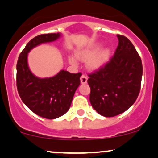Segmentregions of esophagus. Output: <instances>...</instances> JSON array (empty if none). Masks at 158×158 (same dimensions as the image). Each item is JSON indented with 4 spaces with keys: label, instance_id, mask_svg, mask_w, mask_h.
Masks as SVG:
<instances>
[{
    "label": "esophagus",
    "instance_id": "34e87169",
    "mask_svg": "<svg viewBox=\"0 0 158 158\" xmlns=\"http://www.w3.org/2000/svg\"><path fill=\"white\" fill-rule=\"evenodd\" d=\"M87 81H88V77L86 76L85 75H83L81 76L80 77V82L82 84H85V83H87Z\"/></svg>",
    "mask_w": 158,
    "mask_h": 158
}]
</instances>
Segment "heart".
Instances as JSON below:
<instances>
[{"instance_id": "b5f03b06", "label": "heart", "mask_w": 158, "mask_h": 158, "mask_svg": "<svg viewBox=\"0 0 158 158\" xmlns=\"http://www.w3.org/2000/svg\"><path fill=\"white\" fill-rule=\"evenodd\" d=\"M100 45L97 44L91 48L77 52L76 54V58L78 59L82 60V61H88V67L91 69L96 70V69L100 68L102 66L105 64L106 62L109 59V57H110V49L106 48L102 49L101 51H100L97 54L98 50L100 49ZM69 61H70L71 64L76 65V60L73 57H70L69 58Z\"/></svg>"}]
</instances>
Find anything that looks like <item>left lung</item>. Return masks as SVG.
<instances>
[{"instance_id":"obj_1","label":"left lung","mask_w":158,"mask_h":158,"mask_svg":"<svg viewBox=\"0 0 158 158\" xmlns=\"http://www.w3.org/2000/svg\"><path fill=\"white\" fill-rule=\"evenodd\" d=\"M118 46L110 61L88 74L90 102L100 115L113 117L127 110L140 91L143 64L133 43L117 35Z\"/></svg>"}]
</instances>
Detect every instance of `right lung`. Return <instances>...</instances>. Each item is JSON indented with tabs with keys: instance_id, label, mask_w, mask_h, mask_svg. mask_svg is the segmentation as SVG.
Here are the masks:
<instances>
[{
	"instance_id": "add662e5",
	"label": "right lung",
	"mask_w": 158,
	"mask_h": 158,
	"mask_svg": "<svg viewBox=\"0 0 158 158\" xmlns=\"http://www.w3.org/2000/svg\"><path fill=\"white\" fill-rule=\"evenodd\" d=\"M60 37V34L57 33L33 38L20 53L16 66V85L21 99L36 115L47 119L59 118L68 111L82 73L62 70L52 77L40 79L29 69L27 54L38 45L52 42Z\"/></svg>"
}]
</instances>
